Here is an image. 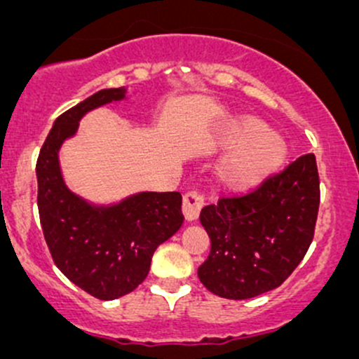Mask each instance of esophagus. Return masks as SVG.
<instances>
[{"mask_svg": "<svg viewBox=\"0 0 359 359\" xmlns=\"http://www.w3.org/2000/svg\"><path fill=\"white\" fill-rule=\"evenodd\" d=\"M203 205H205V198H203V194L200 191H187L186 194H184V200H182V212H184V217H186V220H189V222H193V220L198 219V215H200Z\"/></svg>", "mask_w": 359, "mask_h": 359, "instance_id": "34e87169", "label": "esophagus"}]
</instances>
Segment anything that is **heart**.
<instances>
[{"instance_id": "heart-1", "label": "heart", "mask_w": 359, "mask_h": 359, "mask_svg": "<svg viewBox=\"0 0 359 359\" xmlns=\"http://www.w3.org/2000/svg\"><path fill=\"white\" fill-rule=\"evenodd\" d=\"M229 146H236L222 159L219 179L231 189H250L262 182L283 158V147L269 126L259 118L245 116L227 137Z\"/></svg>"}]
</instances>
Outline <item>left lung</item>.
Masks as SVG:
<instances>
[{
	"mask_svg": "<svg viewBox=\"0 0 359 359\" xmlns=\"http://www.w3.org/2000/svg\"><path fill=\"white\" fill-rule=\"evenodd\" d=\"M320 208L314 154H304L245 196L201 210L212 248L198 269L210 292L243 300L280 287L309 250Z\"/></svg>",
	"mask_w": 359,
	"mask_h": 359,
	"instance_id": "1",
	"label": "left lung"
}]
</instances>
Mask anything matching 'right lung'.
<instances>
[{"instance_id":"add662e5","label":"right lung","mask_w":359,"mask_h":359,"mask_svg":"<svg viewBox=\"0 0 359 359\" xmlns=\"http://www.w3.org/2000/svg\"><path fill=\"white\" fill-rule=\"evenodd\" d=\"M125 93L100 90L60 114L36 163L39 220L53 262L76 287L100 300L135 290L149 273L154 250L184 222L180 193H139L116 205H90L64 182V140L74 135L86 112L123 100Z\"/></svg>"}]
</instances>
